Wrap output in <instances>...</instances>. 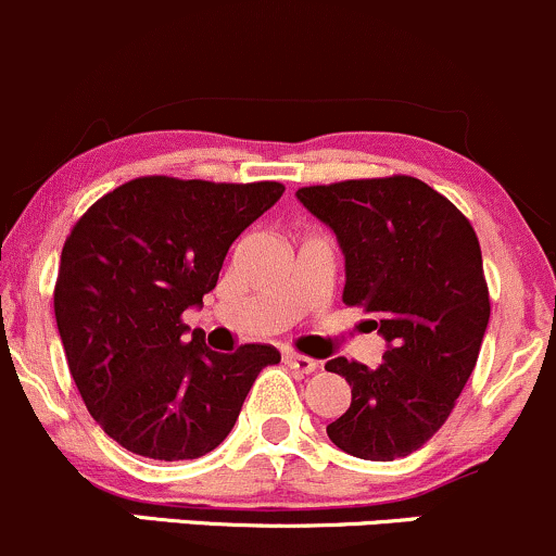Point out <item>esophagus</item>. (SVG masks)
I'll list each match as a JSON object with an SVG mask.
<instances>
[{
  "label": "esophagus",
  "instance_id": "esophagus-1",
  "mask_svg": "<svg viewBox=\"0 0 556 556\" xmlns=\"http://www.w3.org/2000/svg\"><path fill=\"white\" fill-rule=\"evenodd\" d=\"M283 361L289 363V366L294 368L296 374H313L315 368H318V361H313V357L302 355V352H286Z\"/></svg>",
  "mask_w": 556,
  "mask_h": 556
}]
</instances>
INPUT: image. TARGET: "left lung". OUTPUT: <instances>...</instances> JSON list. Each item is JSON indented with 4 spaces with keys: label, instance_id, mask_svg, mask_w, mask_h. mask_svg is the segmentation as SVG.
Returning <instances> with one entry per match:
<instances>
[{
    "label": "left lung",
    "instance_id": "1",
    "mask_svg": "<svg viewBox=\"0 0 556 556\" xmlns=\"http://www.w3.org/2000/svg\"><path fill=\"white\" fill-rule=\"evenodd\" d=\"M296 199L337 232L342 302L374 315L371 328L387 339L376 368L326 363L352 387L328 438L366 462L408 456L443 427L480 355L491 296L477 232L445 195L408 175L309 185Z\"/></svg>",
    "mask_w": 556,
    "mask_h": 556
}]
</instances>
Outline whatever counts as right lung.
I'll return each mask as SVG.
<instances>
[{
	"instance_id": "right-lung-1",
	"label": "right lung",
	"mask_w": 556,
	"mask_h": 556,
	"mask_svg": "<svg viewBox=\"0 0 556 556\" xmlns=\"http://www.w3.org/2000/svg\"><path fill=\"white\" fill-rule=\"evenodd\" d=\"M283 195L280 182L137 177L76 219L58 265L55 320L92 419L137 456L185 462L230 434L270 344L230 355L182 313L217 286L225 254Z\"/></svg>"
}]
</instances>
